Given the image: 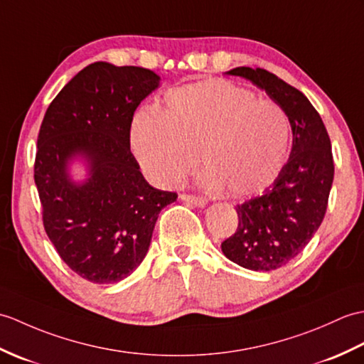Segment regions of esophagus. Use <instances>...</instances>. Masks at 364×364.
Segmentation results:
<instances>
[{"mask_svg": "<svg viewBox=\"0 0 364 364\" xmlns=\"http://www.w3.org/2000/svg\"><path fill=\"white\" fill-rule=\"evenodd\" d=\"M181 199L185 200V203L195 205V207H205V204H207V199L200 198V196H195V195H185V193L183 195H181Z\"/></svg>", "mask_w": 364, "mask_h": 364, "instance_id": "34e87169", "label": "esophagus"}]
</instances>
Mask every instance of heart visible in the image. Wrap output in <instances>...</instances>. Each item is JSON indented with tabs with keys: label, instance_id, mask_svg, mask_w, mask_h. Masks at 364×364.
I'll use <instances>...</instances> for the list:
<instances>
[{
	"label": "heart",
	"instance_id": "b5f03b06",
	"mask_svg": "<svg viewBox=\"0 0 364 364\" xmlns=\"http://www.w3.org/2000/svg\"><path fill=\"white\" fill-rule=\"evenodd\" d=\"M291 129L277 102L229 80L207 79L168 92L160 110L134 117L131 144L152 182L177 185L198 166L208 191L233 198L264 191L285 166Z\"/></svg>",
	"mask_w": 364,
	"mask_h": 364
}]
</instances>
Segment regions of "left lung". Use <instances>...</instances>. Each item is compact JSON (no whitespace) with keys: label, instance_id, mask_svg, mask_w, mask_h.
Returning <instances> with one entry per match:
<instances>
[{"label":"left lung","instance_id":"1","mask_svg":"<svg viewBox=\"0 0 364 364\" xmlns=\"http://www.w3.org/2000/svg\"><path fill=\"white\" fill-rule=\"evenodd\" d=\"M250 80L285 110L293 132L289 159L262 196L237 205L238 228L221 249L252 271H274L310 243L324 220L333 182V156L319 114L297 88L263 68L225 73Z\"/></svg>","mask_w":364,"mask_h":364}]
</instances>
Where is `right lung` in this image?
Returning <instances> with one entry per match:
<instances>
[{
	"instance_id": "add662e5",
	"label": "right lung",
	"mask_w": 364,
	"mask_h": 364,
	"mask_svg": "<svg viewBox=\"0 0 364 364\" xmlns=\"http://www.w3.org/2000/svg\"><path fill=\"white\" fill-rule=\"evenodd\" d=\"M160 84L154 71L95 62L48 107L37 139L34 181L43 225L70 269L115 284L139 268L160 210L177 199L144 181L131 152L134 112ZM82 158L87 179H70Z\"/></svg>"
}]
</instances>
